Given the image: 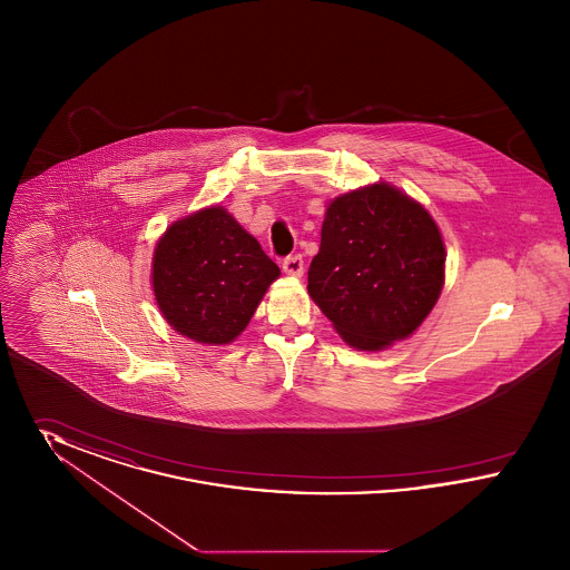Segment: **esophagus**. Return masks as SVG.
I'll list each match as a JSON object with an SVG mask.
<instances>
[{"mask_svg":"<svg viewBox=\"0 0 570 570\" xmlns=\"http://www.w3.org/2000/svg\"><path fill=\"white\" fill-rule=\"evenodd\" d=\"M282 269L288 273V275H301L303 273V258L298 254L286 256L284 263H282Z\"/></svg>","mask_w":570,"mask_h":570,"instance_id":"34e87169","label":"esophagus"}]
</instances>
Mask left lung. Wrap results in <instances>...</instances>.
<instances>
[{
  "mask_svg": "<svg viewBox=\"0 0 570 570\" xmlns=\"http://www.w3.org/2000/svg\"><path fill=\"white\" fill-rule=\"evenodd\" d=\"M444 258L432 216L406 194L374 184L328 205L307 291L351 346L380 351L432 312Z\"/></svg>",
  "mask_w": 570,
  "mask_h": 570,
  "instance_id": "8db88e82",
  "label": "left lung"
}]
</instances>
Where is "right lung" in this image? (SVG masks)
I'll list each match as a JSON object with an SVG mask.
<instances>
[{
	"label": "right lung",
	"instance_id": "add662e5",
	"mask_svg": "<svg viewBox=\"0 0 570 570\" xmlns=\"http://www.w3.org/2000/svg\"><path fill=\"white\" fill-rule=\"evenodd\" d=\"M277 275L261 244L222 207L175 222L154 254L166 323L200 344L233 342Z\"/></svg>",
	"mask_w": 570,
	"mask_h": 570
}]
</instances>
